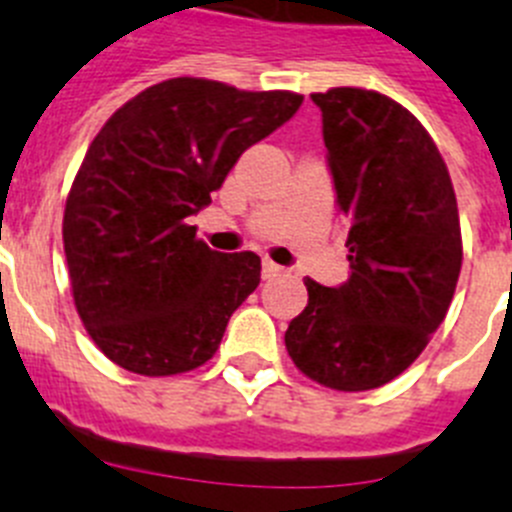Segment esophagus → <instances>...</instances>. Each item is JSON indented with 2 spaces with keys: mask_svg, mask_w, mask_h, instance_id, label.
I'll use <instances>...</instances> for the list:
<instances>
[{
  "mask_svg": "<svg viewBox=\"0 0 512 512\" xmlns=\"http://www.w3.org/2000/svg\"><path fill=\"white\" fill-rule=\"evenodd\" d=\"M282 266H277L274 261H264V266H261V274H264V279H274L282 274Z\"/></svg>",
  "mask_w": 512,
  "mask_h": 512,
  "instance_id": "1",
  "label": "esophagus"
}]
</instances>
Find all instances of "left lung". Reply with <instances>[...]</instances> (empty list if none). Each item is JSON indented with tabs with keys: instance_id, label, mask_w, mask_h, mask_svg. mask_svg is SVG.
<instances>
[{
	"instance_id": "left-lung-1",
	"label": "left lung",
	"mask_w": 512,
	"mask_h": 512,
	"mask_svg": "<svg viewBox=\"0 0 512 512\" xmlns=\"http://www.w3.org/2000/svg\"><path fill=\"white\" fill-rule=\"evenodd\" d=\"M348 215L351 274L305 279L307 307L284 333L305 377L364 392L400 377L449 312L461 271L454 184L436 143L395 99L356 87L310 94Z\"/></svg>"
}]
</instances>
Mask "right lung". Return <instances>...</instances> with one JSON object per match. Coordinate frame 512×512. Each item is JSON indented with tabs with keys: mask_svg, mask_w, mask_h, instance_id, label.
I'll return each mask as SVG.
<instances>
[{
	"mask_svg": "<svg viewBox=\"0 0 512 512\" xmlns=\"http://www.w3.org/2000/svg\"><path fill=\"white\" fill-rule=\"evenodd\" d=\"M300 104L295 92L179 76L104 122L71 184L63 251L76 312L107 359L143 377L212 359L230 315L259 287L261 259L212 251L189 217Z\"/></svg>",
	"mask_w": 512,
	"mask_h": 512,
	"instance_id": "1",
	"label": "right lung"
}]
</instances>
